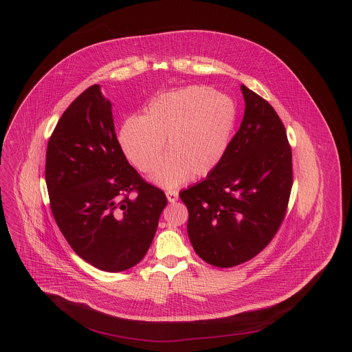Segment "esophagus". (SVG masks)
Wrapping results in <instances>:
<instances>
[{
  "mask_svg": "<svg viewBox=\"0 0 352 352\" xmlns=\"http://www.w3.org/2000/svg\"><path fill=\"white\" fill-rule=\"evenodd\" d=\"M165 195H166V199H168L169 203H175V201L179 199V192L175 191V190H168L165 192Z\"/></svg>",
  "mask_w": 352,
  "mask_h": 352,
  "instance_id": "obj_1",
  "label": "esophagus"
}]
</instances>
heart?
<instances>
[{
    "label": "heart",
    "instance_id": "heart-1",
    "mask_svg": "<svg viewBox=\"0 0 352 352\" xmlns=\"http://www.w3.org/2000/svg\"><path fill=\"white\" fill-rule=\"evenodd\" d=\"M234 118L233 104L214 89L187 87L155 96L142 116L127 118L118 141L142 172L158 162L165 142L168 155L154 168L151 180L175 188L218 166L228 151Z\"/></svg>",
    "mask_w": 352,
    "mask_h": 352
}]
</instances>
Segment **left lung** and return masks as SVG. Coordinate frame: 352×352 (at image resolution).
<instances>
[{
    "mask_svg": "<svg viewBox=\"0 0 352 352\" xmlns=\"http://www.w3.org/2000/svg\"><path fill=\"white\" fill-rule=\"evenodd\" d=\"M245 112L218 166L180 191L187 232L206 263L229 268L251 260L278 232L293 186L286 129L268 101L241 85Z\"/></svg>",
    "mask_w": 352,
    "mask_h": 352,
    "instance_id": "left-lung-1",
    "label": "left lung"
}]
</instances>
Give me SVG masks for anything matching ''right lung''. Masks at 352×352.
<instances>
[{"mask_svg":"<svg viewBox=\"0 0 352 352\" xmlns=\"http://www.w3.org/2000/svg\"><path fill=\"white\" fill-rule=\"evenodd\" d=\"M111 107L98 84L67 107L49 140L46 184L54 219L73 251L119 272L144 258L168 201L129 164Z\"/></svg>","mask_w":352,"mask_h":352,"instance_id":"right-lung-1","label":"right lung"}]
</instances>
